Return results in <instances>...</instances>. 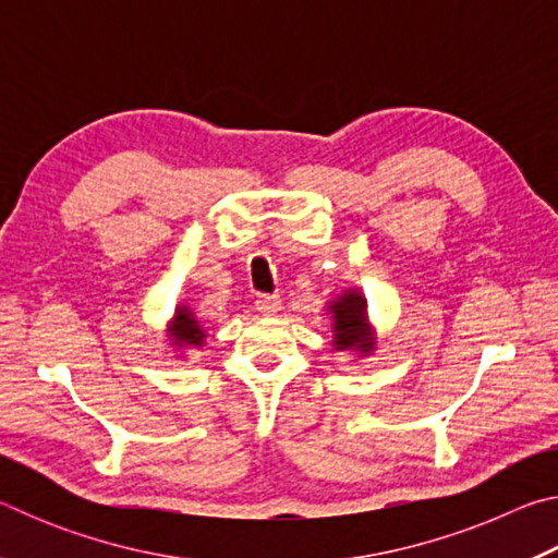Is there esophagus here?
Segmentation results:
<instances>
[{"instance_id": "1", "label": "esophagus", "mask_w": 558, "mask_h": 558, "mask_svg": "<svg viewBox=\"0 0 558 558\" xmlns=\"http://www.w3.org/2000/svg\"><path fill=\"white\" fill-rule=\"evenodd\" d=\"M256 310L263 315H276L280 310V298L278 295H258Z\"/></svg>"}]
</instances>
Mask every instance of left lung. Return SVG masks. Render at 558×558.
Masks as SVG:
<instances>
[{"instance_id": "8db88e82", "label": "left lung", "mask_w": 558, "mask_h": 558, "mask_svg": "<svg viewBox=\"0 0 558 558\" xmlns=\"http://www.w3.org/2000/svg\"><path fill=\"white\" fill-rule=\"evenodd\" d=\"M332 313V332H335V349L339 352H374V329L366 317V298L359 290H344L342 295L327 305Z\"/></svg>"}]
</instances>
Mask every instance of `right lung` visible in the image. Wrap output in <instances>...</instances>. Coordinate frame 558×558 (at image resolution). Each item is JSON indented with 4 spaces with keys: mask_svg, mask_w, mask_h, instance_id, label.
<instances>
[{
    "mask_svg": "<svg viewBox=\"0 0 558 558\" xmlns=\"http://www.w3.org/2000/svg\"><path fill=\"white\" fill-rule=\"evenodd\" d=\"M169 337H172L174 347L184 349V347H202L206 335L192 310H189L186 305H179L172 325H169Z\"/></svg>",
    "mask_w": 558,
    "mask_h": 558,
    "instance_id": "1",
    "label": "right lung"
}]
</instances>
